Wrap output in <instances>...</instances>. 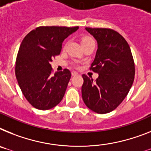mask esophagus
Returning a JSON list of instances; mask_svg holds the SVG:
<instances>
[{
	"mask_svg": "<svg viewBox=\"0 0 151 151\" xmlns=\"http://www.w3.org/2000/svg\"><path fill=\"white\" fill-rule=\"evenodd\" d=\"M71 74H72V76H77V75H78V73L76 71H72Z\"/></svg>",
	"mask_w": 151,
	"mask_h": 151,
	"instance_id": "esophagus-1",
	"label": "esophagus"
}]
</instances>
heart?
Masks as SVG:
<instances>
[{"label":"heart","instance_id":"1","mask_svg":"<svg viewBox=\"0 0 151 151\" xmlns=\"http://www.w3.org/2000/svg\"><path fill=\"white\" fill-rule=\"evenodd\" d=\"M93 39L90 37H83L81 39V44H83V43H86L87 41H90V40H92Z\"/></svg>","mask_w":151,"mask_h":151}]
</instances>
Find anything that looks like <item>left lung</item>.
<instances>
[{
	"instance_id": "left-lung-1",
	"label": "left lung",
	"mask_w": 151,
	"mask_h": 151,
	"mask_svg": "<svg viewBox=\"0 0 151 151\" xmlns=\"http://www.w3.org/2000/svg\"><path fill=\"white\" fill-rule=\"evenodd\" d=\"M85 29L97 42L90 70L99 76L93 81L82 75V98L91 111L103 114L116 109L128 93L135 74L134 58L129 44L118 32L109 28Z\"/></svg>"
}]
</instances>
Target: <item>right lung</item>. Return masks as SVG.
<instances>
[{
  "mask_svg": "<svg viewBox=\"0 0 151 151\" xmlns=\"http://www.w3.org/2000/svg\"><path fill=\"white\" fill-rule=\"evenodd\" d=\"M79 27L41 26L21 42L15 75L23 94L33 107L46 111L60 103L71 77L68 69L53 73L50 62L59 55L62 43Z\"/></svg>",
  "mask_w": 151,
  "mask_h": 151,
  "instance_id": "obj_1",
  "label": "right lung"
}]
</instances>
